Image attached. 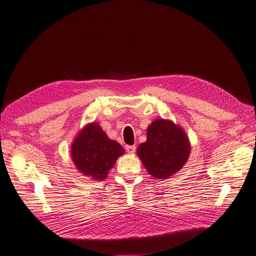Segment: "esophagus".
I'll return each instance as SVG.
<instances>
[{
  "label": "esophagus",
  "mask_w": 256,
  "mask_h": 256,
  "mask_svg": "<svg viewBox=\"0 0 256 256\" xmlns=\"http://www.w3.org/2000/svg\"><path fill=\"white\" fill-rule=\"evenodd\" d=\"M136 146H126V152L128 153H130V154H134V152H136Z\"/></svg>",
  "instance_id": "esophagus-1"
}]
</instances>
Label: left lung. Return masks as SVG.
<instances>
[{"instance_id":"obj_1","label":"left lung","mask_w":256,"mask_h":256,"mask_svg":"<svg viewBox=\"0 0 256 256\" xmlns=\"http://www.w3.org/2000/svg\"><path fill=\"white\" fill-rule=\"evenodd\" d=\"M147 140L138 147V155L155 178H166L186 164L190 146L186 132L172 122L156 120L147 130Z\"/></svg>"}]
</instances>
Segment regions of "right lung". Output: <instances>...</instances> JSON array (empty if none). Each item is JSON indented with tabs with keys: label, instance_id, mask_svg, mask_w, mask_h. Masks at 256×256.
<instances>
[{
	"label": "right lung",
	"instance_id": "right-lung-1",
	"mask_svg": "<svg viewBox=\"0 0 256 256\" xmlns=\"http://www.w3.org/2000/svg\"><path fill=\"white\" fill-rule=\"evenodd\" d=\"M124 153L122 146L109 140L97 124L87 126L72 146V158L78 170L96 180L104 179Z\"/></svg>",
	"mask_w": 256,
	"mask_h": 256
}]
</instances>
